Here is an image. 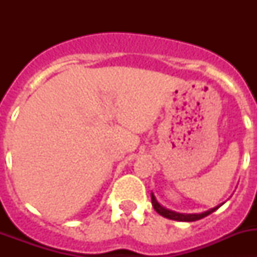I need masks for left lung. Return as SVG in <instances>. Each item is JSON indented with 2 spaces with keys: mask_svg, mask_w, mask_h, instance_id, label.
<instances>
[{
  "mask_svg": "<svg viewBox=\"0 0 257 257\" xmlns=\"http://www.w3.org/2000/svg\"><path fill=\"white\" fill-rule=\"evenodd\" d=\"M152 205H153L154 210L160 213V215H162L163 217H167V219H171V220H178V221H196V220L203 219V217H206L207 215L212 213L213 211H216L217 208L222 205V203L221 205L216 206V207L211 208V210L206 211V212H202V213H179V212H174V211H170V210H167V208L162 207V206H161L160 203L157 202L156 197H154L153 193H152Z\"/></svg>",
  "mask_w": 257,
  "mask_h": 257,
  "instance_id": "obj_1",
  "label": "left lung"
}]
</instances>
